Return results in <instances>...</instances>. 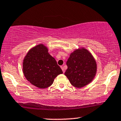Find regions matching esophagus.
I'll list each match as a JSON object with an SVG mask.
<instances>
[{
	"label": "esophagus",
	"instance_id": "obj_1",
	"mask_svg": "<svg viewBox=\"0 0 121 121\" xmlns=\"http://www.w3.org/2000/svg\"><path fill=\"white\" fill-rule=\"evenodd\" d=\"M61 69L62 70V72H63V73H64L65 72V69H64V68L63 66H61Z\"/></svg>",
	"mask_w": 121,
	"mask_h": 121
}]
</instances>
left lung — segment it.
<instances>
[{
  "mask_svg": "<svg viewBox=\"0 0 121 121\" xmlns=\"http://www.w3.org/2000/svg\"><path fill=\"white\" fill-rule=\"evenodd\" d=\"M64 74L73 86L81 88L91 83L97 73V62L88 50L82 47L70 53Z\"/></svg>",
  "mask_w": 121,
  "mask_h": 121,
  "instance_id": "obj_1",
  "label": "left lung"
}]
</instances>
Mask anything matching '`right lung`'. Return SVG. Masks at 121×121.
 <instances>
[{"label":"right lung","instance_id":"add662e5","mask_svg":"<svg viewBox=\"0 0 121 121\" xmlns=\"http://www.w3.org/2000/svg\"><path fill=\"white\" fill-rule=\"evenodd\" d=\"M23 72L30 84L39 88L48 87L62 71L56 60L43 44L33 47L28 52L23 61Z\"/></svg>","mask_w":121,"mask_h":121}]
</instances>
